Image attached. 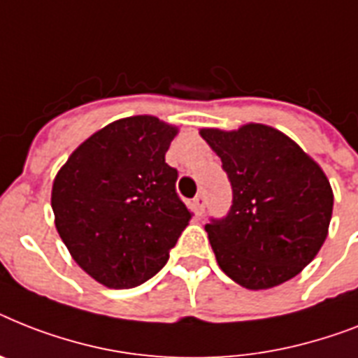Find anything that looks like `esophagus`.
<instances>
[{
    "mask_svg": "<svg viewBox=\"0 0 358 358\" xmlns=\"http://www.w3.org/2000/svg\"><path fill=\"white\" fill-rule=\"evenodd\" d=\"M194 208H196V211H199V215L204 213V209H206V196L202 193L196 194L194 196Z\"/></svg>",
    "mask_w": 358,
    "mask_h": 358,
    "instance_id": "34e87169",
    "label": "esophagus"
}]
</instances>
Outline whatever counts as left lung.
I'll return each instance as SVG.
<instances>
[{
  "mask_svg": "<svg viewBox=\"0 0 358 358\" xmlns=\"http://www.w3.org/2000/svg\"><path fill=\"white\" fill-rule=\"evenodd\" d=\"M200 136L234 189L228 217L206 224L220 270L250 290L300 274L329 234L335 196L324 169L268 124L200 129Z\"/></svg>",
  "mask_w": 358,
  "mask_h": 358,
  "instance_id": "1",
  "label": "left lung"
}]
</instances>
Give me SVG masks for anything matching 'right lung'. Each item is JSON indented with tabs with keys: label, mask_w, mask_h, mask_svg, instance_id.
<instances>
[{
	"label": "right lung",
	"mask_w": 358,
	"mask_h": 358,
	"mask_svg": "<svg viewBox=\"0 0 358 358\" xmlns=\"http://www.w3.org/2000/svg\"><path fill=\"white\" fill-rule=\"evenodd\" d=\"M180 129L156 115L106 124L69 154L51 189L55 226L80 268L132 289L164 268L191 211L165 152Z\"/></svg>",
	"instance_id": "obj_1"
}]
</instances>
